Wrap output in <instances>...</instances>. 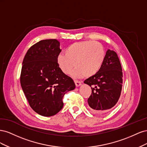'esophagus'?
<instances>
[{
    "mask_svg": "<svg viewBox=\"0 0 147 147\" xmlns=\"http://www.w3.org/2000/svg\"><path fill=\"white\" fill-rule=\"evenodd\" d=\"M74 82H75V85H76V86H77V87H78V86H80V85H81L82 82H81L80 81H79V80H75Z\"/></svg>",
    "mask_w": 147,
    "mask_h": 147,
    "instance_id": "esophagus-1",
    "label": "esophagus"
}]
</instances>
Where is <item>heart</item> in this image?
<instances>
[{
    "label": "heart",
    "mask_w": 147,
    "mask_h": 147,
    "mask_svg": "<svg viewBox=\"0 0 147 147\" xmlns=\"http://www.w3.org/2000/svg\"><path fill=\"white\" fill-rule=\"evenodd\" d=\"M60 54L57 63L62 72L68 74L74 67L72 75L75 77H90L98 72L105 58V50L101 43L83 41L71 44Z\"/></svg>",
    "instance_id": "b5f03b06"
}]
</instances>
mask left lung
Segmentation results:
<instances>
[{"mask_svg":"<svg viewBox=\"0 0 147 147\" xmlns=\"http://www.w3.org/2000/svg\"><path fill=\"white\" fill-rule=\"evenodd\" d=\"M123 77L117 53L108 50L98 72L84 81L91 88L88 102L93 112L102 113L117 104L122 90Z\"/></svg>","mask_w":147,"mask_h":147,"instance_id":"left-lung-1","label":"left lung"}]
</instances>
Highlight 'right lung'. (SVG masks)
<instances>
[{
    "instance_id": "1",
    "label": "right lung",
    "mask_w": 147,
    "mask_h": 147,
    "mask_svg": "<svg viewBox=\"0 0 147 147\" xmlns=\"http://www.w3.org/2000/svg\"><path fill=\"white\" fill-rule=\"evenodd\" d=\"M59 45L56 39L42 40L29 49L23 61L22 89L30 107L43 117L58 113L63 107L64 94L75 88L72 78L57 64Z\"/></svg>"
}]
</instances>
